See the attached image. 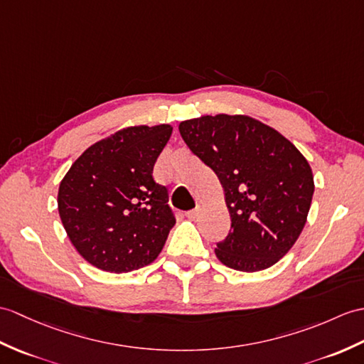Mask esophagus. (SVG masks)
<instances>
[{"mask_svg":"<svg viewBox=\"0 0 364 364\" xmlns=\"http://www.w3.org/2000/svg\"><path fill=\"white\" fill-rule=\"evenodd\" d=\"M198 215H200V208H198V206H197L196 209L188 210V213H186V217L191 218V220H197Z\"/></svg>","mask_w":364,"mask_h":364,"instance_id":"esophagus-1","label":"esophagus"}]
</instances>
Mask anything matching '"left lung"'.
Here are the masks:
<instances>
[{"instance_id":"left-lung-1","label":"left lung","mask_w":364,"mask_h":364,"mask_svg":"<svg viewBox=\"0 0 364 364\" xmlns=\"http://www.w3.org/2000/svg\"><path fill=\"white\" fill-rule=\"evenodd\" d=\"M184 142L220 180L231 230L215 256L239 272L282 259L307 222L315 183L310 164L272 127L243 114L183 121Z\"/></svg>"}]
</instances>
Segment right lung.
I'll return each mask as SVG.
<instances>
[{
  "instance_id": "obj_1",
  "label": "right lung",
  "mask_w": 364,
  "mask_h": 364,
  "mask_svg": "<svg viewBox=\"0 0 364 364\" xmlns=\"http://www.w3.org/2000/svg\"><path fill=\"white\" fill-rule=\"evenodd\" d=\"M172 127H127L75 159L58 188V214L79 255L108 273L146 267L161 252L175 217L154 166Z\"/></svg>"
}]
</instances>
